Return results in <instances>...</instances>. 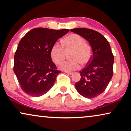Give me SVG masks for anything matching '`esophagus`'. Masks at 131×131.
Segmentation results:
<instances>
[{"instance_id":"1","label":"esophagus","mask_w":131,"mask_h":131,"mask_svg":"<svg viewBox=\"0 0 131 131\" xmlns=\"http://www.w3.org/2000/svg\"><path fill=\"white\" fill-rule=\"evenodd\" d=\"M64 72L67 73V74H72L73 73L72 71H66V70H64Z\"/></svg>"}]
</instances>
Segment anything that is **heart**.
<instances>
[{
	"label": "heart",
	"mask_w": 131,
	"mask_h": 131,
	"mask_svg": "<svg viewBox=\"0 0 131 131\" xmlns=\"http://www.w3.org/2000/svg\"><path fill=\"white\" fill-rule=\"evenodd\" d=\"M66 51L72 50L70 58L71 60L66 61L60 64L61 69L66 71H72L79 69L80 63L83 65L89 61L91 51L89 46L85 44V41L80 36L71 34L62 41V46L59 43H55L51 49V56L53 61L60 64L65 58Z\"/></svg>",
	"instance_id": "heart-1"
}]
</instances>
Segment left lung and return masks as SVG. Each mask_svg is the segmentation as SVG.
I'll return each instance as SVG.
<instances>
[{
    "instance_id": "1",
    "label": "left lung",
    "mask_w": 131,
    "mask_h": 131,
    "mask_svg": "<svg viewBox=\"0 0 131 131\" xmlns=\"http://www.w3.org/2000/svg\"><path fill=\"white\" fill-rule=\"evenodd\" d=\"M89 43L92 56L82 71L80 80L75 83L78 92L86 98H93L105 90L113 73L114 57L104 36L95 30L85 28L71 29Z\"/></svg>"
}]
</instances>
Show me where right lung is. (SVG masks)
I'll return each instance as SVG.
<instances>
[{"label":"right lung","instance_id":"obj_1","mask_svg":"<svg viewBox=\"0 0 131 131\" xmlns=\"http://www.w3.org/2000/svg\"><path fill=\"white\" fill-rule=\"evenodd\" d=\"M69 31L35 28L21 39L14 55V71L26 94L37 97L52 87L61 71L52 61L51 49Z\"/></svg>","mask_w":131,"mask_h":131}]
</instances>
